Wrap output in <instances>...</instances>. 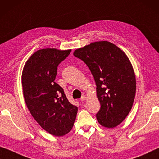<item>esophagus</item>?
Wrapping results in <instances>:
<instances>
[{"instance_id": "esophagus-1", "label": "esophagus", "mask_w": 159, "mask_h": 159, "mask_svg": "<svg viewBox=\"0 0 159 159\" xmlns=\"http://www.w3.org/2000/svg\"><path fill=\"white\" fill-rule=\"evenodd\" d=\"M86 99V95H83L81 98H80V101H81V102H84Z\"/></svg>"}]
</instances>
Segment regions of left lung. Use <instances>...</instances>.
I'll return each mask as SVG.
<instances>
[{
	"label": "left lung",
	"mask_w": 159,
	"mask_h": 159,
	"mask_svg": "<svg viewBox=\"0 0 159 159\" xmlns=\"http://www.w3.org/2000/svg\"><path fill=\"white\" fill-rule=\"evenodd\" d=\"M73 55L87 65L94 79L101 104L99 123L107 128L117 126L130 111L135 96V75L129 58L107 41L92 42Z\"/></svg>",
	"instance_id": "obj_1"
}]
</instances>
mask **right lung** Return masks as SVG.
Here are the masks:
<instances>
[{"label":"right lung","mask_w":159,"mask_h":159,"mask_svg":"<svg viewBox=\"0 0 159 159\" xmlns=\"http://www.w3.org/2000/svg\"><path fill=\"white\" fill-rule=\"evenodd\" d=\"M70 52L55 48L37 50L26 62L21 75L24 100L31 115L44 130L58 137L72 129L78 111L55 82L58 65Z\"/></svg>","instance_id":"obj_1"}]
</instances>
